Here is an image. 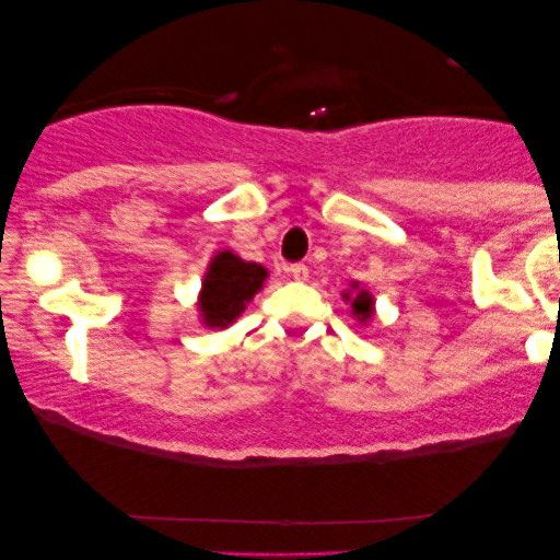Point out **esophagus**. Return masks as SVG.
<instances>
[{
	"label": "esophagus",
	"mask_w": 560,
	"mask_h": 560,
	"mask_svg": "<svg viewBox=\"0 0 560 560\" xmlns=\"http://www.w3.org/2000/svg\"><path fill=\"white\" fill-rule=\"evenodd\" d=\"M288 272L293 275L295 280H308V275H311V272H308V267H305L303 262H295V265H290V267H288Z\"/></svg>",
	"instance_id": "1"
}]
</instances>
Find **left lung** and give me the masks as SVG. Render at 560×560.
<instances>
[{"mask_svg":"<svg viewBox=\"0 0 560 560\" xmlns=\"http://www.w3.org/2000/svg\"><path fill=\"white\" fill-rule=\"evenodd\" d=\"M351 308H354V316H359V320H366L372 316V295L366 293V290H359V295L354 298V303H351Z\"/></svg>","mask_w":560,"mask_h":560,"instance_id":"obj_1","label":"left lung"}]
</instances>
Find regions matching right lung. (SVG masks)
<instances>
[{
    "instance_id": "1",
    "label": "right lung",
    "mask_w": 560,
    "mask_h": 560,
    "mask_svg": "<svg viewBox=\"0 0 560 560\" xmlns=\"http://www.w3.org/2000/svg\"><path fill=\"white\" fill-rule=\"evenodd\" d=\"M267 270L257 262H244L232 252H221L211 259L203 278L201 313L206 326L224 328L244 311V303L262 288Z\"/></svg>"
}]
</instances>
